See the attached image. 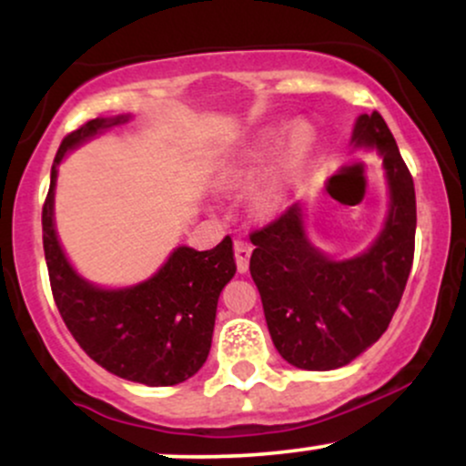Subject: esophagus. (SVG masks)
I'll return each mask as SVG.
<instances>
[{
    "instance_id": "34e87169",
    "label": "esophagus",
    "mask_w": 466,
    "mask_h": 466,
    "mask_svg": "<svg viewBox=\"0 0 466 466\" xmlns=\"http://www.w3.org/2000/svg\"><path fill=\"white\" fill-rule=\"evenodd\" d=\"M249 256H251V245L248 240H237L234 243V260H237L238 274H245L249 269Z\"/></svg>"
}]
</instances>
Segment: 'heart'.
Wrapping results in <instances>:
<instances>
[{"label": "heart", "mask_w": 466, "mask_h": 466, "mask_svg": "<svg viewBox=\"0 0 466 466\" xmlns=\"http://www.w3.org/2000/svg\"><path fill=\"white\" fill-rule=\"evenodd\" d=\"M309 148V133L304 127H293L287 133L285 142H282L280 151H278L274 164L269 166V170L265 173L263 181L258 184V188L254 190V203L260 212H271L280 203L282 190H285L287 179L291 177L293 170L300 166V162L307 155ZM260 159H263V148L254 147L248 148L240 157L234 162L232 168L226 173V184H240V181L249 179L251 175L258 168Z\"/></svg>", "instance_id": "heart-1"}]
</instances>
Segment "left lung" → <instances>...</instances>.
<instances>
[{"mask_svg": "<svg viewBox=\"0 0 466 466\" xmlns=\"http://www.w3.org/2000/svg\"><path fill=\"white\" fill-rule=\"evenodd\" d=\"M352 140L383 155L390 184L386 229L366 254L330 260L309 243L302 208L249 234V274L258 287L271 341L302 370H333L386 333L414 260L416 195L408 164L379 111L360 116Z\"/></svg>", "mask_w": 466, "mask_h": 466, "instance_id": "8db88e82", "label": "left lung"}]
</instances>
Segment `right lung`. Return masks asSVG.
Segmentation results:
<instances>
[{
  "instance_id": "obj_1",
  "label": "right lung",
  "mask_w": 466,
  "mask_h": 466,
  "mask_svg": "<svg viewBox=\"0 0 466 466\" xmlns=\"http://www.w3.org/2000/svg\"><path fill=\"white\" fill-rule=\"evenodd\" d=\"M125 120V116L96 117L63 137L41 212L47 274L63 322L98 366L144 386H175L208 360L218 296L237 271L232 238L226 237L208 251L177 248L147 282L106 291L69 267L52 221L56 164L63 155Z\"/></svg>"
}]
</instances>
